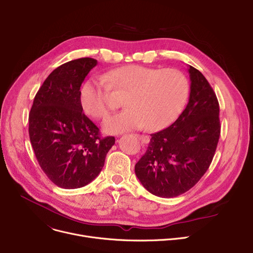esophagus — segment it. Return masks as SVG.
Masks as SVG:
<instances>
[{
    "label": "esophagus",
    "mask_w": 253,
    "mask_h": 253,
    "mask_svg": "<svg viewBox=\"0 0 253 253\" xmlns=\"http://www.w3.org/2000/svg\"><path fill=\"white\" fill-rule=\"evenodd\" d=\"M136 137L142 142V143H148L149 142V137L147 135H140V134H137Z\"/></svg>",
    "instance_id": "1"
}]
</instances>
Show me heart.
I'll list each match as a JSON object with an SVG mask.
<instances>
[{
    "label": "heart",
    "mask_w": 253,
    "mask_h": 253,
    "mask_svg": "<svg viewBox=\"0 0 253 253\" xmlns=\"http://www.w3.org/2000/svg\"><path fill=\"white\" fill-rule=\"evenodd\" d=\"M110 89L126 93L125 110L103 122L108 134L147 128L159 131L171 125L182 112L188 96L189 83L177 69H158L127 65L93 76L82 84L79 100L83 112L99 119L110 109Z\"/></svg>",
    "instance_id": "1"
}]
</instances>
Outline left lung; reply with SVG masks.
<instances>
[{
    "label": "left lung",
    "instance_id": "8db88e82",
    "mask_svg": "<svg viewBox=\"0 0 253 253\" xmlns=\"http://www.w3.org/2000/svg\"><path fill=\"white\" fill-rule=\"evenodd\" d=\"M188 104L168 128L151 134L146 153L135 165V174L151 194L179 196L208 171L220 138V108L209 81L189 66Z\"/></svg>",
    "mask_w": 253,
    "mask_h": 253
}]
</instances>
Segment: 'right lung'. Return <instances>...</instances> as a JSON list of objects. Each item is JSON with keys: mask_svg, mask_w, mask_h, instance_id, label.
<instances>
[{"mask_svg": "<svg viewBox=\"0 0 253 253\" xmlns=\"http://www.w3.org/2000/svg\"><path fill=\"white\" fill-rule=\"evenodd\" d=\"M97 61L81 58L50 73L39 89L29 114V138L37 160L57 186H85L102 171L115 137H99L79 100L82 82Z\"/></svg>", "mask_w": 253, "mask_h": 253, "instance_id": "1", "label": "right lung"}]
</instances>
